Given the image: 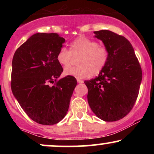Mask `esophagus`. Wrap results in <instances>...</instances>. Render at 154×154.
<instances>
[{
	"label": "esophagus",
	"instance_id": "1",
	"mask_svg": "<svg viewBox=\"0 0 154 154\" xmlns=\"http://www.w3.org/2000/svg\"><path fill=\"white\" fill-rule=\"evenodd\" d=\"M77 82L79 83V84H82V83L84 82V81H83L82 79H79V78H77Z\"/></svg>",
	"mask_w": 154,
	"mask_h": 154
}]
</instances>
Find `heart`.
<instances>
[{"label": "heart", "mask_w": 154, "mask_h": 154, "mask_svg": "<svg viewBox=\"0 0 154 154\" xmlns=\"http://www.w3.org/2000/svg\"><path fill=\"white\" fill-rule=\"evenodd\" d=\"M72 56H79L77 61L78 66L65 69L63 73L65 75L82 79L91 74H99L106 65L109 54L106 48L100 46L96 41L80 37L71 43L70 51L61 48L56 56V60L61 66L66 68L71 64Z\"/></svg>", "instance_id": "1"}]
</instances>
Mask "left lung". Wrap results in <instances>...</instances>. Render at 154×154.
<instances>
[{
  "mask_svg": "<svg viewBox=\"0 0 154 154\" xmlns=\"http://www.w3.org/2000/svg\"><path fill=\"white\" fill-rule=\"evenodd\" d=\"M109 51V59L98 77L85 81L93 112L105 122L122 119L131 111L139 93L142 70L128 39L113 32H94Z\"/></svg>",
  "mask_w": 154,
  "mask_h": 154,
  "instance_id": "left-lung-1",
  "label": "left lung"
}]
</instances>
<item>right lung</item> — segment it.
Returning <instances> with one entry per match:
<instances>
[{"mask_svg":"<svg viewBox=\"0 0 154 154\" xmlns=\"http://www.w3.org/2000/svg\"><path fill=\"white\" fill-rule=\"evenodd\" d=\"M64 42L57 33H36L16 51L12 60L13 95L40 125H55L64 118L77 85L72 76L58 79L63 68L56 56Z\"/></svg>","mask_w":154,"mask_h":154,"instance_id":"add662e5","label":"right lung"}]
</instances>
